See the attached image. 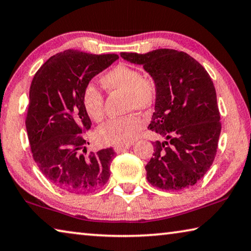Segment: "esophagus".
<instances>
[{
  "mask_svg": "<svg viewBox=\"0 0 251 251\" xmlns=\"http://www.w3.org/2000/svg\"><path fill=\"white\" fill-rule=\"evenodd\" d=\"M130 147V145H124V146H115L114 147V150H115L116 152H123L125 151L126 150H128V148Z\"/></svg>",
  "mask_w": 251,
  "mask_h": 251,
  "instance_id": "obj_1",
  "label": "esophagus"
}]
</instances>
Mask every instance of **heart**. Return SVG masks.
Instances as JSON below:
<instances>
[{
    "instance_id": "heart-1",
    "label": "heart",
    "mask_w": 251,
    "mask_h": 251,
    "mask_svg": "<svg viewBox=\"0 0 251 251\" xmlns=\"http://www.w3.org/2000/svg\"><path fill=\"white\" fill-rule=\"evenodd\" d=\"M100 84L108 93L125 94V110L146 112L155 105L158 97V83L151 75L143 74L136 67L118 64L100 77ZM82 105L93 122L104 120V97L93 84H87L82 93ZM144 120L131 113L112 118L97 129V137L103 143L115 146L128 145L144 127Z\"/></svg>"
}]
</instances>
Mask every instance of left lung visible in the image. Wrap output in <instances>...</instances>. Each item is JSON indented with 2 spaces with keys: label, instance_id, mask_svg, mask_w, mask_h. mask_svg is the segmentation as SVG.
<instances>
[{
  "label": "left lung",
  "instance_id": "8db88e82",
  "mask_svg": "<svg viewBox=\"0 0 251 251\" xmlns=\"http://www.w3.org/2000/svg\"><path fill=\"white\" fill-rule=\"evenodd\" d=\"M121 56L143 65L158 83L148 128L165 141L154 143V154L145 166L147 180L163 190L189 188L212 165L222 130L209 74L190 55L176 50L121 53Z\"/></svg>",
  "mask_w": 251,
  "mask_h": 251
}]
</instances>
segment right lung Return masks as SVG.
Instances as JSON below:
<instances>
[{"mask_svg":"<svg viewBox=\"0 0 251 251\" xmlns=\"http://www.w3.org/2000/svg\"><path fill=\"white\" fill-rule=\"evenodd\" d=\"M117 58V54L64 50L50 57L33 77L25 120L33 158L46 179L66 192H94L110 176L113 148L87 154L90 143L82 134L92 122L82 93Z\"/></svg>","mask_w":251,"mask_h":251,"instance_id":"obj_1","label":"right lung"}]
</instances>
